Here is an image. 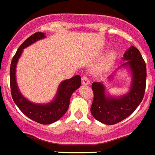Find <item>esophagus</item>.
Masks as SVG:
<instances>
[{"label":"esophagus","mask_w":155,"mask_h":155,"mask_svg":"<svg viewBox=\"0 0 155 155\" xmlns=\"http://www.w3.org/2000/svg\"><path fill=\"white\" fill-rule=\"evenodd\" d=\"M81 81H82V84H84V85H87V84H90V81H89V79L87 78L86 76L82 77Z\"/></svg>","instance_id":"34e87169"}]
</instances>
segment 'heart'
<instances>
[{
	"label": "heart",
	"mask_w": 155,
	"mask_h": 155,
	"mask_svg": "<svg viewBox=\"0 0 155 155\" xmlns=\"http://www.w3.org/2000/svg\"><path fill=\"white\" fill-rule=\"evenodd\" d=\"M115 59V51H111L105 54L102 57L100 62H99L98 64L97 65V68H97V70L98 71H107V69H109V68L113 65Z\"/></svg>",
	"instance_id": "obj_1"
}]
</instances>
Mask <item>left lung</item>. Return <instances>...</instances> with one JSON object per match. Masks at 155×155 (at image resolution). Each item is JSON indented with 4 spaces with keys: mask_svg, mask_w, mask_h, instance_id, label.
<instances>
[{
    "mask_svg": "<svg viewBox=\"0 0 155 155\" xmlns=\"http://www.w3.org/2000/svg\"><path fill=\"white\" fill-rule=\"evenodd\" d=\"M122 60L124 62L117 71L125 68L131 75L130 88L127 93L115 97L108 93L103 82L92 84L94 97L91 112L96 120L107 125L117 124L130 116L142 101L145 91L146 64L139 50L134 46L130 47ZM116 71L108 77V81L113 79Z\"/></svg>",
    "mask_w": 155,
    "mask_h": 155,
    "instance_id": "obj_1",
    "label": "left lung"
}]
</instances>
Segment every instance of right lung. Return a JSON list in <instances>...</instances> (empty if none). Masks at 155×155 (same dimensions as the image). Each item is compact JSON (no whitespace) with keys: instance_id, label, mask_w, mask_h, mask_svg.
Wrapping results in <instances>:
<instances>
[{"instance_id":"right-lung-1","label":"right lung","mask_w":155,"mask_h":155,"mask_svg":"<svg viewBox=\"0 0 155 155\" xmlns=\"http://www.w3.org/2000/svg\"><path fill=\"white\" fill-rule=\"evenodd\" d=\"M45 38V33L37 32L29 37L19 47L11 61L10 84L13 100L22 113L40 124H49L61 118L66 113L69 107L72 94L81 84V78L80 75H75L71 78L61 82L53 100L46 104L34 103L21 94L16 80V68L18 60L25 48Z\"/></svg>"}]
</instances>
